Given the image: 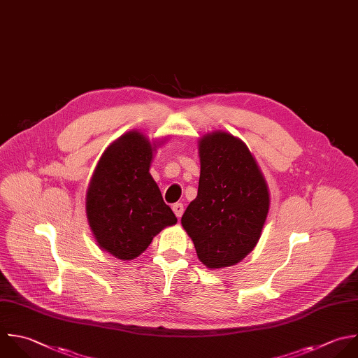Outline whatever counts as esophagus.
I'll return each instance as SVG.
<instances>
[{
	"instance_id": "1",
	"label": "esophagus",
	"mask_w": 358,
	"mask_h": 358,
	"mask_svg": "<svg viewBox=\"0 0 358 358\" xmlns=\"http://www.w3.org/2000/svg\"><path fill=\"white\" fill-rule=\"evenodd\" d=\"M172 210H173L175 215H176L178 218H180V217H182V214H183L185 207H183V204H182V203H175V204L172 206Z\"/></svg>"
}]
</instances>
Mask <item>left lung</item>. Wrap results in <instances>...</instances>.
<instances>
[{
	"mask_svg": "<svg viewBox=\"0 0 358 358\" xmlns=\"http://www.w3.org/2000/svg\"><path fill=\"white\" fill-rule=\"evenodd\" d=\"M197 197L182 225L200 262L221 268L241 262L256 246L268 213V190L248 147L217 131L200 140Z\"/></svg>",
	"mask_w": 358,
	"mask_h": 358,
	"instance_id": "1",
	"label": "left lung"
}]
</instances>
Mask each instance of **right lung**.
Segmentation results:
<instances>
[{
  "mask_svg": "<svg viewBox=\"0 0 358 358\" xmlns=\"http://www.w3.org/2000/svg\"><path fill=\"white\" fill-rule=\"evenodd\" d=\"M155 147L138 131L115 141L102 155L87 193V217L101 248L122 260L141 255L178 218L150 173Z\"/></svg>",
  "mask_w": 358,
  "mask_h": 358,
  "instance_id": "1",
  "label": "right lung"
}]
</instances>
